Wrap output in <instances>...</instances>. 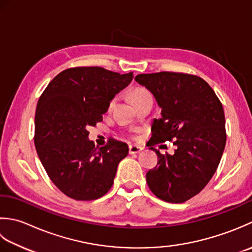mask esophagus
I'll use <instances>...</instances> for the list:
<instances>
[{
    "instance_id": "esophagus-1",
    "label": "esophagus",
    "mask_w": 252,
    "mask_h": 252,
    "mask_svg": "<svg viewBox=\"0 0 252 252\" xmlns=\"http://www.w3.org/2000/svg\"><path fill=\"white\" fill-rule=\"evenodd\" d=\"M142 151V148L139 146H129V155H136Z\"/></svg>"
}]
</instances>
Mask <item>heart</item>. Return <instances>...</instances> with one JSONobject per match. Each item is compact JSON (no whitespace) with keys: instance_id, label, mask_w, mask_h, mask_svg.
<instances>
[{"instance_id":"1","label":"heart","mask_w":252,"mask_h":252,"mask_svg":"<svg viewBox=\"0 0 252 252\" xmlns=\"http://www.w3.org/2000/svg\"><path fill=\"white\" fill-rule=\"evenodd\" d=\"M150 95H151L150 92H149L147 89L136 88V89H133V90L131 91V94H130V100H131V102L133 103V102H137V101H139V100H141V99H145V97L150 96ZM114 104H115V99H112V100L110 101L109 105H107V110L111 111V110L113 109V106H114Z\"/></svg>"}]
</instances>
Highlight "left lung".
<instances>
[{
	"label": "left lung",
	"instance_id": "obj_1",
	"mask_svg": "<svg viewBox=\"0 0 252 252\" xmlns=\"http://www.w3.org/2000/svg\"><path fill=\"white\" fill-rule=\"evenodd\" d=\"M135 80L151 91L162 109L148 146L158 155L157 166L146 175L148 186L163 201H187L207 186L222 158L223 105L207 81L194 75L160 71L137 75ZM166 141L176 146L172 156L154 148Z\"/></svg>",
	"mask_w": 252,
	"mask_h": 252
}]
</instances>
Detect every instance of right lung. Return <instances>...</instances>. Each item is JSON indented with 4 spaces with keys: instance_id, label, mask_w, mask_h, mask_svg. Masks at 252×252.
Instances as JSON below:
<instances>
[{
    "instance_id": "1",
    "label": "right lung",
    "mask_w": 252,
    "mask_h": 252,
    "mask_svg": "<svg viewBox=\"0 0 252 252\" xmlns=\"http://www.w3.org/2000/svg\"><path fill=\"white\" fill-rule=\"evenodd\" d=\"M132 77L97 66L73 67L55 76L39 97L34 146L50 179L67 197L89 201L111 189L128 146L110 139L97 148L88 129L102 121L110 101Z\"/></svg>"
}]
</instances>
